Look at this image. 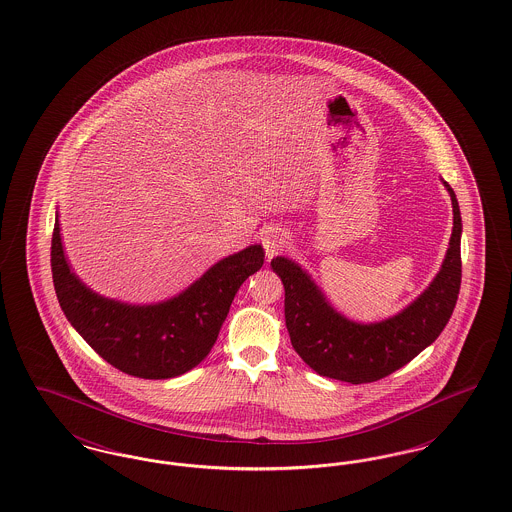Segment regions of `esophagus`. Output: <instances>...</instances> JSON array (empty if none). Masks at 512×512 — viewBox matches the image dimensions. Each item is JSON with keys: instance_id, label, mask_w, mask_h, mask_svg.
Listing matches in <instances>:
<instances>
[{"instance_id": "1", "label": "esophagus", "mask_w": 512, "mask_h": 512, "mask_svg": "<svg viewBox=\"0 0 512 512\" xmlns=\"http://www.w3.org/2000/svg\"><path fill=\"white\" fill-rule=\"evenodd\" d=\"M261 242L265 247V253L268 257L276 255L278 251H282L286 245H288V234L278 228V226H267L263 232H261Z\"/></svg>"}]
</instances>
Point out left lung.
Returning a JSON list of instances; mask_svg holds the SVG:
<instances>
[{
	"mask_svg": "<svg viewBox=\"0 0 512 512\" xmlns=\"http://www.w3.org/2000/svg\"><path fill=\"white\" fill-rule=\"evenodd\" d=\"M451 195L453 232L445 259L428 288L397 315L378 322H357L341 315L305 268L288 257H274L286 299L284 315L293 349L320 376L349 384L376 382L411 363L438 340L453 315L461 290L463 220L457 195Z\"/></svg>",
	"mask_w": 512,
	"mask_h": 512,
	"instance_id": "left-lung-1",
	"label": "left lung"
}]
</instances>
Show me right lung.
<instances>
[{
    "mask_svg": "<svg viewBox=\"0 0 512 512\" xmlns=\"http://www.w3.org/2000/svg\"><path fill=\"white\" fill-rule=\"evenodd\" d=\"M263 261V245H247L174 297L146 305L124 303L99 295L76 276L55 211L51 272L59 305L99 357L138 378L165 380L199 365L219 338L234 295Z\"/></svg>",
    "mask_w": 512,
    "mask_h": 512,
    "instance_id": "1",
    "label": "right lung"
}]
</instances>
